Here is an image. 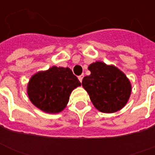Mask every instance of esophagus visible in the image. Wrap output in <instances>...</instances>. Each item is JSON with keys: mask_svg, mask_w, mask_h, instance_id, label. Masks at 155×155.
Returning <instances> with one entry per match:
<instances>
[{"mask_svg": "<svg viewBox=\"0 0 155 155\" xmlns=\"http://www.w3.org/2000/svg\"><path fill=\"white\" fill-rule=\"evenodd\" d=\"M83 78H84V74H81L80 76H78V79H79V81L82 82V80H83Z\"/></svg>", "mask_w": 155, "mask_h": 155, "instance_id": "esophagus-1", "label": "esophagus"}]
</instances>
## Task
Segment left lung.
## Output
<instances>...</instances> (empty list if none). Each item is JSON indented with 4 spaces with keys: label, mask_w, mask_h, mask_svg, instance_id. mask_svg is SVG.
<instances>
[{
    "label": "left lung",
    "mask_w": 155,
    "mask_h": 155,
    "mask_svg": "<svg viewBox=\"0 0 155 155\" xmlns=\"http://www.w3.org/2000/svg\"><path fill=\"white\" fill-rule=\"evenodd\" d=\"M91 74L82 81L94 107L103 113H114L126 104L131 84L118 68L97 61L88 68Z\"/></svg>",
    "instance_id": "obj_1"
}]
</instances>
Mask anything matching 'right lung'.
<instances>
[{"label":"right lung","instance_id":"1","mask_svg":"<svg viewBox=\"0 0 155 155\" xmlns=\"http://www.w3.org/2000/svg\"><path fill=\"white\" fill-rule=\"evenodd\" d=\"M81 84L70 68L53 66L32 76L27 93L35 106L54 114L64 110L72 91Z\"/></svg>","mask_w":155,"mask_h":155}]
</instances>
